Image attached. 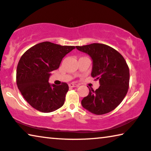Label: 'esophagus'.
Returning <instances> with one entry per match:
<instances>
[{
	"instance_id": "esophagus-1",
	"label": "esophagus",
	"mask_w": 151,
	"mask_h": 151,
	"mask_svg": "<svg viewBox=\"0 0 151 151\" xmlns=\"http://www.w3.org/2000/svg\"><path fill=\"white\" fill-rule=\"evenodd\" d=\"M69 87H78V85L75 84V83H70V84H69Z\"/></svg>"
}]
</instances>
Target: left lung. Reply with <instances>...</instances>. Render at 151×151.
Masks as SVG:
<instances>
[{
    "mask_svg": "<svg viewBox=\"0 0 151 151\" xmlns=\"http://www.w3.org/2000/svg\"><path fill=\"white\" fill-rule=\"evenodd\" d=\"M93 61L91 76L99 80L100 87L89 89L81 101L83 107L91 113L104 114L115 109L125 97L129 88V70L121 53L104 44L76 46Z\"/></svg>",
    "mask_w": 151,
    "mask_h": 151,
    "instance_id": "1",
    "label": "left lung"
}]
</instances>
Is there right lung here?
I'll use <instances>...</instances> for the list:
<instances>
[{
    "label": "right lung",
    "mask_w": 151,
    "mask_h": 151,
    "mask_svg": "<svg viewBox=\"0 0 151 151\" xmlns=\"http://www.w3.org/2000/svg\"><path fill=\"white\" fill-rule=\"evenodd\" d=\"M75 49L42 42L27 50L17 67L16 81L19 90L27 102L37 111L51 112L64 104L68 85H51V72L59 68L63 58Z\"/></svg>",
    "instance_id": "obj_1"
}]
</instances>
